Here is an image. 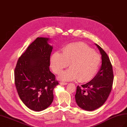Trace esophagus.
I'll return each mask as SVG.
<instances>
[{
    "label": "esophagus",
    "mask_w": 127,
    "mask_h": 127,
    "mask_svg": "<svg viewBox=\"0 0 127 127\" xmlns=\"http://www.w3.org/2000/svg\"><path fill=\"white\" fill-rule=\"evenodd\" d=\"M60 84L63 85H68V83L64 82H60Z\"/></svg>",
    "instance_id": "34e87169"
}]
</instances>
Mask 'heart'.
Returning a JSON list of instances; mask_svg holds the SVG:
<instances>
[{
    "label": "heart",
    "instance_id": "b5f03b06",
    "mask_svg": "<svg viewBox=\"0 0 127 127\" xmlns=\"http://www.w3.org/2000/svg\"><path fill=\"white\" fill-rule=\"evenodd\" d=\"M101 57L98 53L83 43L70 44L64 48L62 53H54L51 57V66L53 71L59 75L62 80L71 81L78 79L81 82L90 81L95 76L101 64Z\"/></svg>",
    "mask_w": 127,
    "mask_h": 127
}]
</instances>
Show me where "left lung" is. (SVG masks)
<instances>
[{
	"instance_id": "left-lung-1",
	"label": "left lung",
	"mask_w": 127,
	"mask_h": 127,
	"mask_svg": "<svg viewBox=\"0 0 127 127\" xmlns=\"http://www.w3.org/2000/svg\"><path fill=\"white\" fill-rule=\"evenodd\" d=\"M101 55V68L94 79L86 84L78 86L75 94L77 104L81 108L93 111L101 106L108 98L114 81L112 66L103 49L95 44Z\"/></svg>"
}]
</instances>
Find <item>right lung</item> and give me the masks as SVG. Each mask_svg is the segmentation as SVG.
Returning a JSON list of instances; mask_svg holds the SVG:
<instances>
[{"label": "right lung", "mask_w": 127, "mask_h": 127, "mask_svg": "<svg viewBox=\"0 0 127 127\" xmlns=\"http://www.w3.org/2000/svg\"><path fill=\"white\" fill-rule=\"evenodd\" d=\"M48 38L37 37L18 58L15 83L21 100L29 109L42 111L52 104L58 81L50 70L52 46Z\"/></svg>", "instance_id": "right-lung-1"}]
</instances>
